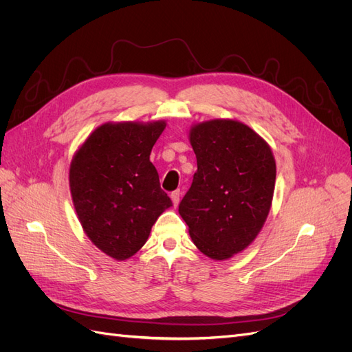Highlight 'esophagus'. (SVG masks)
Masks as SVG:
<instances>
[{"instance_id": "esophagus-1", "label": "esophagus", "mask_w": 352, "mask_h": 352, "mask_svg": "<svg viewBox=\"0 0 352 352\" xmlns=\"http://www.w3.org/2000/svg\"><path fill=\"white\" fill-rule=\"evenodd\" d=\"M179 196H181L179 190H175V191H173V192H171V200H173L174 206H177V204L179 203Z\"/></svg>"}]
</instances>
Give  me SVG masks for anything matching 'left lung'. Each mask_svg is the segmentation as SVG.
<instances>
[{"label": "left lung", "instance_id": "left-lung-1", "mask_svg": "<svg viewBox=\"0 0 352 352\" xmlns=\"http://www.w3.org/2000/svg\"><path fill=\"white\" fill-rule=\"evenodd\" d=\"M197 171L178 212L197 248L213 259L243 251L261 230L276 186V161L251 127L233 120L194 126Z\"/></svg>", "mask_w": 352, "mask_h": 352}]
</instances>
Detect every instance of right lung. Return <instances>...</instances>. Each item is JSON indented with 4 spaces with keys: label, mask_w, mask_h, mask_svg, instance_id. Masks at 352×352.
Listing matches in <instances>:
<instances>
[{
    "label": "right lung",
    "mask_w": 352,
    "mask_h": 352,
    "mask_svg": "<svg viewBox=\"0 0 352 352\" xmlns=\"http://www.w3.org/2000/svg\"><path fill=\"white\" fill-rule=\"evenodd\" d=\"M165 126L102 124L74 156L69 186L76 214L87 236L111 258L136 254L156 219L173 206L149 161Z\"/></svg>",
    "instance_id": "add662e5"
}]
</instances>
